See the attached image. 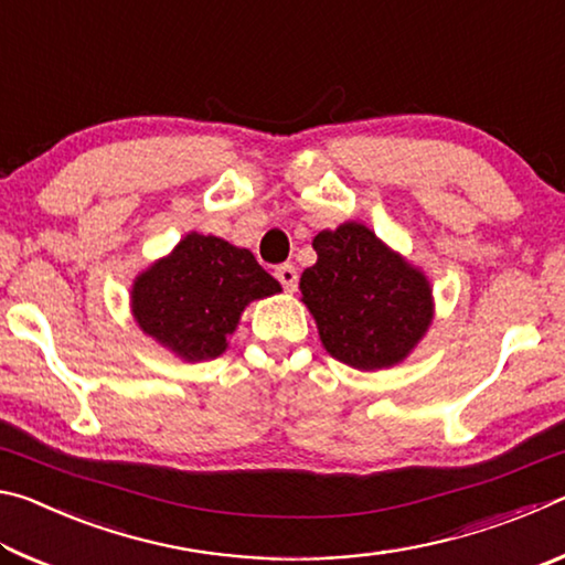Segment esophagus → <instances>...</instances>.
<instances>
[{
    "mask_svg": "<svg viewBox=\"0 0 565 565\" xmlns=\"http://www.w3.org/2000/svg\"><path fill=\"white\" fill-rule=\"evenodd\" d=\"M274 276H276V279H279V284L284 286L286 291H294V289H296V284H299V274H296V266H294V264H281V266H276Z\"/></svg>",
    "mask_w": 565,
    "mask_h": 565,
    "instance_id": "1",
    "label": "esophagus"
}]
</instances>
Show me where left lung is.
<instances>
[{
    "instance_id": "1",
    "label": "left lung",
    "mask_w": 565,
    "mask_h": 565,
    "mask_svg": "<svg viewBox=\"0 0 565 565\" xmlns=\"http://www.w3.org/2000/svg\"><path fill=\"white\" fill-rule=\"evenodd\" d=\"M313 248L319 259L301 274V294L323 347L363 371L398 363L431 323L426 276L356 222L321 232Z\"/></svg>"
}]
</instances>
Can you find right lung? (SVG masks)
Returning <instances> with one entry per match:
<instances>
[{
	"label": "right lung",
	"mask_w": 565,
	"mask_h": 565,
	"mask_svg": "<svg viewBox=\"0 0 565 565\" xmlns=\"http://www.w3.org/2000/svg\"><path fill=\"white\" fill-rule=\"evenodd\" d=\"M281 291L248 248L189 234L169 259L134 284L131 311L139 327L186 361L214 359L226 349L244 306Z\"/></svg>",
	"instance_id": "obj_1"
}]
</instances>
